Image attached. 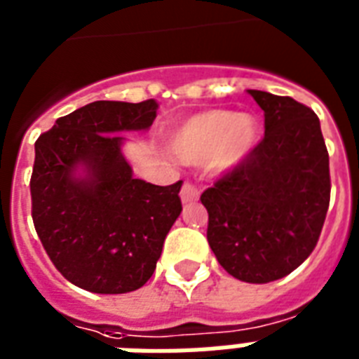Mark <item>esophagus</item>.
<instances>
[{
    "instance_id": "obj_1",
    "label": "esophagus",
    "mask_w": 359,
    "mask_h": 359,
    "mask_svg": "<svg viewBox=\"0 0 359 359\" xmlns=\"http://www.w3.org/2000/svg\"><path fill=\"white\" fill-rule=\"evenodd\" d=\"M180 199H182L184 205H188V203H196L197 199H199V190H197L194 184H190V182H184V184H182V190H180Z\"/></svg>"
}]
</instances>
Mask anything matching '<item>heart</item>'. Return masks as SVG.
<instances>
[{"instance_id": "obj_1", "label": "heart", "mask_w": 359, "mask_h": 359, "mask_svg": "<svg viewBox=\"0 0 359 359\" xmlns=\"http://www.w3.org/2000/svg\"><path fill=\"white\" fill-rule=\"evenodd\" d=\"M261 140L255 115L233 109H207L184 119L169 135V149L184 163H208L216 173H229L253 154Z\"/></svg>"}]
</instances>
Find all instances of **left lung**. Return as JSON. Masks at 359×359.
<instances>
[{
	"mask_svg": "<svg viewBox=\"0 0 359 359\" xmlns=\"http://www.w3.org/2000/svg\"><path fill=\"white\" fill-rule=\"evenodd\" d=\"M248 95L264 111V140L203 191L201 203L219 264L240 281L270 283L317 245L330 205V158L313 109L266 91Z\"/></svg>",
	"mask_w": 359,
	"mask_h": 359,
	"instance_id": "1",
	"label": "left lung"
}]
</instances>
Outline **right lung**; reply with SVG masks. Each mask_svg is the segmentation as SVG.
<instances>
[{
  "label": "right lung",
  "mask_w": 359,
  "mask_h": 359,
  "mask_svg": "<svg viewBox=\"0 0 359 359\" xmlns=\"http://www.w3.org/2000/svg\"><path fill=\"white\" fill-rule=\"evenodd\" d=\"M154 98L97 100L59 117L35 143L33 224L59 272L80 289L124 294L151 279L163 240L182 212V180L135 179L126 132L156 119Z\"/></svg>",
  "instance_id": "add662e5"
}]
</instances>
